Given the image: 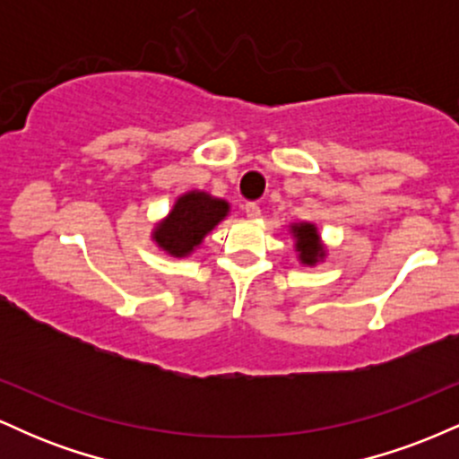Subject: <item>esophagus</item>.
<instances>
[{
  "label": "esophagus",
  "instance_id": "obj_1",
  "mask_svg": "<svg viewBox=\"0 0 459 459\" xmlns=\"http://www.w3.org/2000/svg\"><path fill=\"white\" fill-rule=\"evenodd\" d=\"M246 215H247V218H259L261 207L256 203H247L246 204Z\"/></svg>",
  "mask_w": 459,
  "mask_h": 459
}]
</instances>
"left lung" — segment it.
<instances>
[{
	"mask_svg": "<svg viewBox=\"0 0 459 459\" xmlns=\"http://www.w3.org/2000/svg\"><path fill=\"white\" fill-rule=\"evenodd\" d=\"M291 230L293 239H296V252H298V261L302 265H317L319 261L325 259V246L321 244V235L317 230V226L310 222H298L289 226Z\"/></svg>",
	"mask_w": 459,
	"mask_h": 459,
	"instance_id": "left-lung-1",
	"label": "left lung"
}]
</instances>
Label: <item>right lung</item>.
<instances>
[{"label": "right lung", "instance_id": "right-lung-1", "mask_svg": "<svg viewBox=\"0 0 459 459\" xmlns=\"http://www.w3.org/2000/svg\"><path fill=\"white\" fill-rule=\"evenodd\" d=\"M230 204L212 194L192 189L181 194L166 218L152 229V241L166 255L183 259L200 247L203 239L229 215Z\"/></svg>", "mask_w": 459, "mask_h": 459}]
</instances>
